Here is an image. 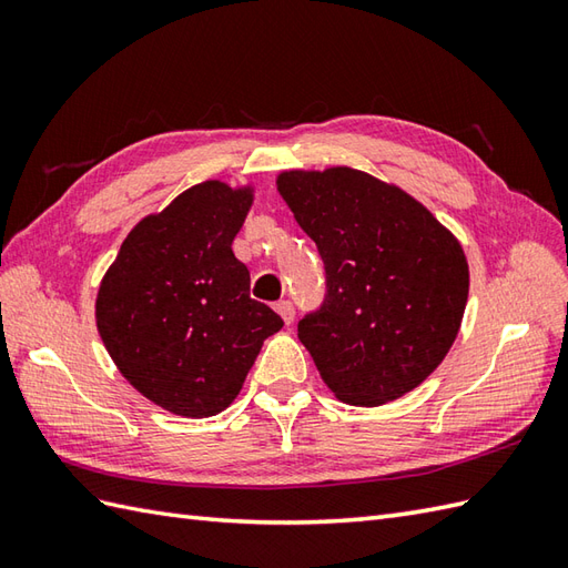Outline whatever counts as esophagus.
Wrapping results in <instances>:
<instances>
[{"label": "esophagus", "mask_w": 568, "mask_h": 568, "mask_svg": "<svg viewBox=\"0 0 568 568\" xmlns=\"http://www.w3.org/2000/svg\"><path fill=\"white\" fill-rule=\"evenodd\" d=\"M275 310H277V315L283 317L285 324H293V320H295V307H293L291 300H281V303L275 305Z\"/></svg>", "instance_id": "34e87169"}]
</instances>
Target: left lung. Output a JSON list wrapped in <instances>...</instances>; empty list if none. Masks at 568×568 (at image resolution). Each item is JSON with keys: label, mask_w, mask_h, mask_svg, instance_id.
Returning a JSON list of instances; mask_svg holds the SVG:
<instances>
[{"label": "left lung", "mask_w": 568, "mask_h": 568, "mask_svg": "<svg viewBox=\"0 0 568 568\" xmlns=\"http://www.w3.org/2000/svg\"><path fill=\"white\" fill-rule=\"evenodd\" d=\"M275 185L327 273L322 307L297 324L322 381L356 407L415 390L462 327V244L405 190L354 168L285 171Z\"/></svg>", "instance_id": "left-lung-1"}]
</instances>
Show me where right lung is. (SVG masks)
Masks as SVG:
<instances>
[{
	"instance_id": "obj_1",
	"label": "right lung",
	"mask_w": 568,
	"mask_h": 568,
	"mask_svg": "<svg viewBox=\"0 0 568 568\" xmlns=\"http://www.w3.org/2000/svg\"><path fill=\"white\" fill-rule=\"evenodd\" d=\"M253 187L204 180L131 229L104 273L94 317L122 376L180 417L234 403L263 342L283 327L251 300L232 241Z\"/></svg>"
}]
</instances>
